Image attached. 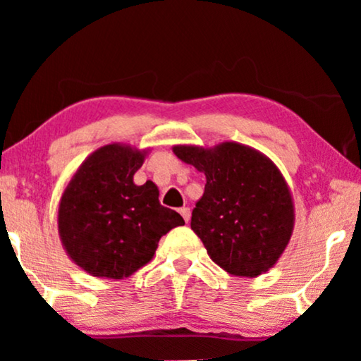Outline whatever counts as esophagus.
Here are the masks:
<instances>
[{
	"label": "esophagus",
	"mask_w": 361,
	"mask_h": 361,
	"mask_svg": "<svg viewBox=\"0 0 361 361\" xmlns=\"http://www.w3.org/2000/svg\"><path fill=\"white\" fill-rule=\"evenodd\" d=\"M190 214H192V212H190L189 207H184V209H180V215L184 216L185 224H189V221H190Z\"/></svg>",
	"instance_id": "obj_1"
}]
</instances>
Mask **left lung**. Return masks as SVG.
<instances>
[{"mask_svg":"<svg viewBox=\"0 0 361 361\" xmlns=\"http://www.w3.org/2000/svg\"><path fill=\"white\" fill-rule=\"evenodd\" d=\"M180 161L204 172V195L190 228L228 274L256 278L278 263L294 230V202L278 166L235 141L214 147L177 145Z\"/></svg>","mask_w":361,"mask_h":361,"instance_id":"8db88e82","label":"left lung"}]
</instances>
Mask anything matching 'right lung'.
<instances>
[{"instance_id": "add662e5", "label": "right lung", "mask_w": 361, "mask_h": 361, "mask_svg": "<svg viewBox=\"0 0 361 361\" xmlns=\"http://www.w3.org/2000/svg\"><path fill=\"white\" fill-rule=\"evenodd\" d=\"M147 149L102 146L68 180L59 202V236L77 266L95 278L123 279L149 263L161 236L184 219L159 204L154 182L136 185Z\"/></svg>"}]
</instances>
